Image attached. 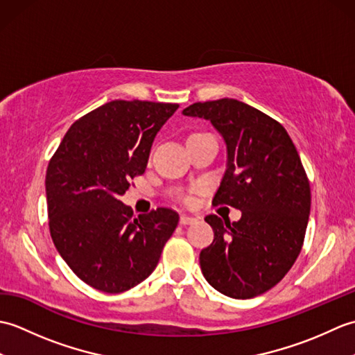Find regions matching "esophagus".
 <instances>
[{
  "label": "esophagus",
  "mask_w": 355,
  "mask_h": 355,
  "mask_svg": "<svg viewBox=\"0 0 355 355\" xmlns=\"http://www.w3.org/2000/svg\"><path fill=\"white\" fill-rule=\"evenodd\" d=\"M197 220H195L193 216H189V215H182L180 216V224L182 225H187V224H192V223H195Z\"/></svg>",
  "instance_id": "obj_1"
}]
</instances>
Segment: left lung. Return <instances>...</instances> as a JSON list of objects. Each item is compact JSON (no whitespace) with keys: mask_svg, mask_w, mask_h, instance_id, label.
<instances>
[{"mask_svg":"<svg viewBox=\"0 0 355 355\" xmlns=\"http://www.w3.org/2000/svg\"><path fill=\"white\" fill-rule=\"evenodd\" d=\"M184 116L206 119L227 146V169L214 205L241 210V220H205L215 238L200 253L206 281L233 299L268 291L302 250L311 191L285 128L236 99L197 102Z\"/></svg>","mask_w":355,"mask_h":355,"instance_id":"left-lung-1","label":"left lung"}]
</instances>
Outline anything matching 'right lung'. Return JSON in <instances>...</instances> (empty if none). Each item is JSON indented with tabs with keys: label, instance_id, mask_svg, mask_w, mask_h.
<instances>
[{
	"label": "right lung",
	"instance_id": "add662e5",
	"mask_svg": "<svg viewBox=\"0 0 355 355\" xmlns=\"http://www.w3.org/2000/svg\"><path fill=\"white\" fill-rule=\"evenodd\" d=\"M177 103L112 101L76 120L45 175L50 235L74 275L103 293H122L155 270L178 224L158 207L132 216L120 195L146 169L150 146Z\"/></svg>",
	"mask_w": 355,
	"mask_h": 355
}]
</instances>
